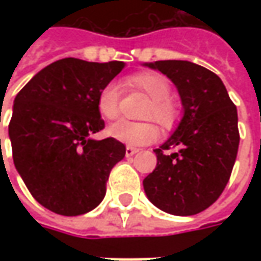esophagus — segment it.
<instances>
[{"mask_svg":"<svg viewBox=\"0 0 261 261\" xmlns=\"http://www.w3.org/2000/svg\"><path fill=\"white\" fill-rule=\"evenodd\" d=\"M136 152H139V148H134V146H126V156H132Z\"/></svg>","mask_w":261,"mask_h":261,"instance_id":"esophagus-1","label":"esophagus"}]
</instances>
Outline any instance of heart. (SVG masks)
Returning <instances> with one entry per match:
<instances>
[{
	"label": "heart",
	"mask_w": 261,
	"mask_h": 261,
	"mask_svg": "<svg viewBox=\"0 0 261 261\" xmlns=\"http://www.w3.org/2000/svg\"><path fill=\"white\" fill-rule=\"evenodd\" d=\"M127 84L138 91L144 93L149 98L144 119L155 120L164 129H171L181 116L180 105L174 101L170 93L171 86L166 76L156 72H142L130 76ZM97 109L101 117L107 120H115L120 110V93L116 83L106 84L97 97ZM109 134L116 141L126 145L139 146L151 144L158 138V127L154 122H117L110 126Z\"/></svg>",
	"instance_id": "b5f03b06"
}]
</instances>
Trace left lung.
Masks as SVG:
<instances>
[{"mask_svg": "<svg viewBox=\"0 0 261 261\" xmlns=\"http://www.w3.org/2000/svg\"><path fill=\"white\" fill-rule=\"evenodd\" d=\"M177 87L185 115L160 148L144 180L148 199L167 214L196 215L224 192L236 163L240 132L236 105L221 78L189 61L145 64Z\"/></svg>", "mask_w": 261, "mask_h": 261, "instance_id": "1", "label": "left lung"}]
</instances>
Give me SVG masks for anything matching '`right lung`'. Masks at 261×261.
<instances>
[{
  "instance_id": "add662e5",
  "label": "right lung",
  "mask_w": 261,
  "mask_h": 261,
  "mask_svg": "<svg viewBox=\"0 0 261 261\" xmlns=\"http://www.w3.org/2000/svg\"><path fill=\"white\" fill-rule=\"evenodd\" d=\"M125 64L59 59L37 72L15 95L8 125L14 166L46 209L65 216L93 211L105 199L112 168L126 146L105 129L97 97Z\"/></svg>"
}]
</instances>
